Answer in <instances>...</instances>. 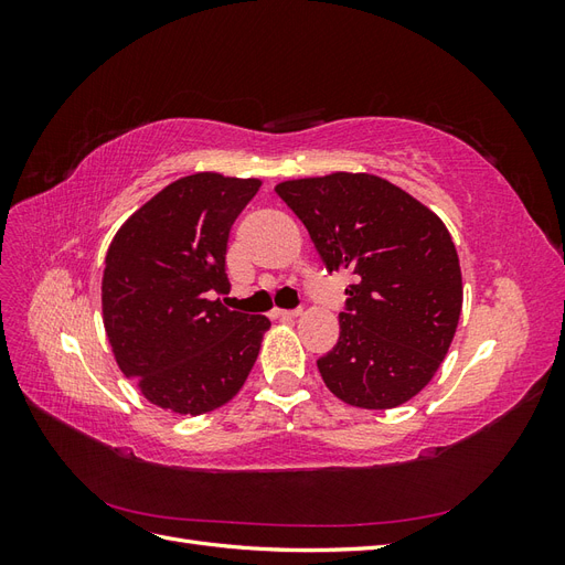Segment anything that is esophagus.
Instances as JSON below:
<instances>
[{
  "mask_svg": "<svg viewBox=\"0 0 565 565\" xmlns=\"http://www.w3.org/2000/svg\"><path fill=\"white\" fill-rule=\"evenodd\" d=\"M301 313V309H273V318H280V320H292Z\"/></svg>",
  "mask_w": 565,
  "mask_h": 565,
  "instance_id": "obj_1",
  "label": "esophagus"
}]
</instances>
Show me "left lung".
Returning a JSON list of instances; mask_svg holds the SVG:
<instances>
[{
    "label": "left lung",
    "instance_id": "8db88e82",
    "mask_svg": "<svg viewBox=\"0 0 565 565\" xmlns=\"http://www.w3.org/2000/svg\"><path fill=\"white\" fill-rule=\"evenodd\" d=\"M320 259L349 268L339 341L318 358L322 382L349 405L396 407L431 382L461 311L457 249L443 221L380 177L330 174L276 185Z\"/></svg>",
    "mask_w": 565,
    "mask_h": 565
}]
</instances>
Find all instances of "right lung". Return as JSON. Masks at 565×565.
Wrapping results in <instances>:
<instances>
[{
	"mask_svg": "<svg viewBox=\"0 0 565 565\" xmlns=\"http://www.w3.org/2000/svg\"><path fill=\"white\" fill-rule=\"evenodd\" d=\"M256 179L193 174L169 183L117 231L104 270V322L125 377L179 415L228 403L270 328L231 311L228 235L259 191Z\"/></svg>",
	"mask_w": 565,
	"mask_h": 565,
	"instance_id": "obj_1",
	"label": "right lung"
}]
</instances>
